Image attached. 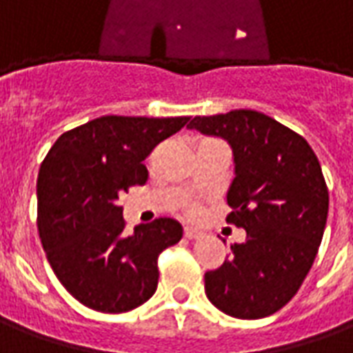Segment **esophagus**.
I'll return each instance as SVG.
<instances>
[{"label":"esophagus","instance_id":"obj_1","mask_svg":"<svg viewBox=\"0 0 353 353\" xmlns=\"http://www.w3.org/2000/svg\"><path fill=\"white\" fill-rule=\"evenodd\" d=\"M183 234H185V238H189V240H192V238H200V236H202V230L196 229V227H189V225H187V227H185V229H183Z\"/></svg>","mask_w":353,"mask_h":353}]
</instances>
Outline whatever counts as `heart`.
I'll return each instance as SVG.
<instances>
[{
	"mask_svg": "<svg viewBox=\"0 0 353 353\" xmlns=\"http://www.w3.org/2000/svg\"><path fill=\"white\" fill-rule=\"evenodd\" d=\"M191 212H192V210H191Z\"/></svg>",
	"mask_w": 353,
	"mask_h": 353,
	"instance_id": "1",
	"label": "heart"
}]
</instances>
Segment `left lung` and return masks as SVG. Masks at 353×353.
Here are the masks:
<instances>
[{"mask_svg":"<svg viewBox=\"0 0 353 353\" xmlns=\"http://www.w3.org/2000/svg\"><path fill=\"white\" fill-rule=\"evenodd\" d=\"M189 128L232 147L227 223L245 229L244 244L204 274L208 299L232 318H266L295 296L318 255L329 212L318 157L303 136L253 109L194 117Z\"/></svg>","mask_w":353,"mask_h":353,"instance_id":"left-lung-1","label":"left lung"}]
</instances>
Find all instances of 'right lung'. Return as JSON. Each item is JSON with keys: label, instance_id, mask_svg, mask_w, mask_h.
Returning <instances> with one entry per match:
<instances>
[{"label": "right lung", "instance_id": "obj_1", "mask_svg": "<svg viewBox=\"0 0 353 353\" xmlns=\"http://www.w3.org/2000/svg\"><path fill=\"white\" fill-rule=\"evenodd\" d=\"M189 117L105 115L64 132L37 176V229L52 270L81 304L134 310L159 283V255L183 227L170 217L124 232L121 192L147 181L143 161Z\"/></svg>", "mask_w": 353, "mask_h": 353}]
</instances>
